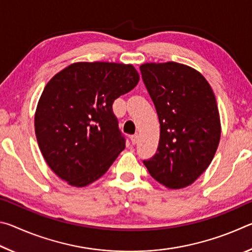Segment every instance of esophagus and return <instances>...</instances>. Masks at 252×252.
Here are the masks:
<instances>
[{
    "instance_id": "esophagus-1",
    "label": "esophagus",
    "mask_w": 252,
    "mask_h": 252,
    "mask_svg": "<svg viewBox=\"0 0 252 252\" xmlns=\"http://www.w3.org/2000/svg\"><path fill=\"white\" fill-rule=\"evenodd\" d=\"M130 139H131L132 144H136V143H138V141H139V135H138V133L132 134V135L130 136Z\"/></svg>"
}]
</instances>
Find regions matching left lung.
<instances>
[{
  "mask_svg": "<svg viewBox=\"0 0 252 252\" xmlns=\"http://www.w3.org/2000/svg\"><path fill=\"white\" fill-rule=\"evenodd\" d=\"M140 70L160 123L157 153L143 164L160 185L182 189L206 171L218 149L215 93L199 71L182 63H143Z\"/></svg>",
  "mask_w": 252,
  "mask_h": 252,
  "instance_id": "obj_1",
  "label": "left lung"
}]
</instances>
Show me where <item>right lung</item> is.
<instances>
[{
	"instance_id": "add662e5",
	"label": "right lung",
	"mask_w": 252,
	"mask_h": 252,
	"mask_svg": "<svg viewBox=\"0 0 252 252\" xmlns=\"http://www.w3.org/2000/svg\"><path fill=\"white\" fill-rule=\"evenodd\" d=\"M139 80L132 64L75 62L45 85L34 129L46 163L67 185H91L125 150L112 104Z\"/></svg>"
}]
</instances>
